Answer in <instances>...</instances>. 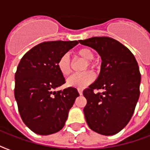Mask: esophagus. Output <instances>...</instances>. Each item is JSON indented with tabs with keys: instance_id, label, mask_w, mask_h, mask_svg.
I'll return each mask as SVG.
<instances>
[{
	"instance_id": "1",
	"label": "esophagus",
	"mask_w": 150,
	"mask_h": 150,
	"mask_svg": "<svg viewBox=\"0 0 150 150\" xmlns=\"http://www.w3.org/2000/svg\"><path fill=\"white\" fill-rule=\"evenodd\" d=\"M78 92H79V95H82V89H78Z\"/></svg>"
}]
</instances>
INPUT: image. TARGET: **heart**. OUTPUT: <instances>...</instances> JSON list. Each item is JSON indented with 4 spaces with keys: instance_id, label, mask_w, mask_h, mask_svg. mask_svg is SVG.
<instances>
[{
    "instance_id": "obj_1",
    "label": "heart",
    "mask_w": 150,
    "mask_h": 150,
    "mask_svg": "<svg viewBox=\"0 0 150 150\" xmlns=\"http://www.w3.org/2000/svg\"><path fill=\"white\" fill-rule=\"evenodd\" d=\"M77 55L84 61H87V64L86 65V69L87 67L91 68H95L96 64L93 62L94 59L93 51L89 48L84 47L80 49L77 51ZM57 66L58 68L59 71L61 75L67 76L71 73V61L69 55L68 54H64L60 57V58L57 61ZM94 74L90 71H87L85 72L79 73V74H74L68 78L67 80V85L68 86L74 87V88H79L82 89L85 88L89 84H91L94 80Z\"/></svg>"
}]
</instances>
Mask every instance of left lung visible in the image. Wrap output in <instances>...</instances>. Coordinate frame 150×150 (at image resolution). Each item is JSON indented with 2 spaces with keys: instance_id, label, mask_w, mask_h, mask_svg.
<instances>
[{
  "instance_id": "left-lung-1",
  "label": "left lung",
  "mask_w": 150,
  "mask_h": 150,
  "mask_svg": "<svg viewBox=\"0 0 150 150\" xmlns=\"http://www.w3.org/2000/svg\"><path fill=\"white\" fill-rule=\"evenodd\" d=\"M79 42L94 49L102 60L98 78L83 91L86 122L99 134L115 135L128 125L139 97L141 75L137 61L128 48L110 37ZM93 89L105 92L95 94Z\"/></svg>"
}]
</instances>
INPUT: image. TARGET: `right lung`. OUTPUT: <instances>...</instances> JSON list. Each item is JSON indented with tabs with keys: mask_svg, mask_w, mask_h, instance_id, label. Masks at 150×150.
I'll return each instance as SVG.
<instances>
[{
	"mask_svg": "<svg viewBox=\"0 0 150 150\" xmlns=\"http://www.w3.org/2000/svg\"><path fill=\"white\" fill-rule=\"evenodd\" d=\"M78 43L76 40L41 43L27 52L18 65L15 100L22 121L36 134L47 135L61 130L79 96L74 87L55 91L65 83L57 61Z\"/></svg>",
	"mask_w": 150,
	"mask_h": 150,
	"instance_id": "add662e5",
	"label": "right lung"
}]
</instances>
